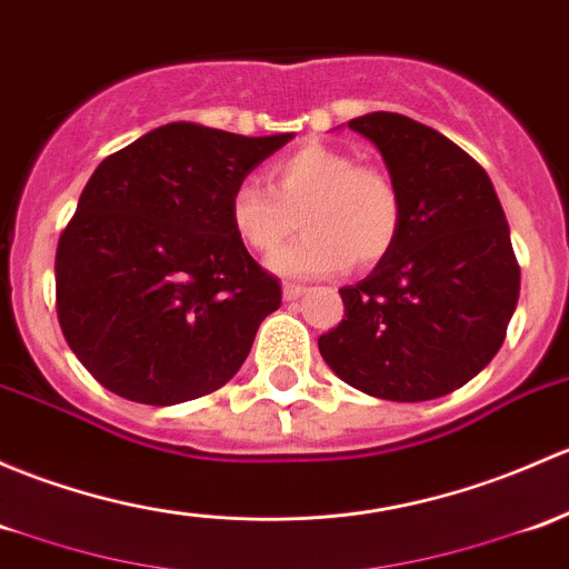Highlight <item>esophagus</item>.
Wrapping results in <instances>:
<instances>
[{
	"instance_id": "esophagus-1",
	"label": "esophagus",
	"mask_w": 569,
	"mask_h": 569,
	"mask_svg": "<svg viewBox=\"0 0 569 569\" xmlns=\"http://www.w3.org/2000/svg\"><path fill=\"white\" fill-rule=\"evenodd\" d=\"M302 286H297V283H286L283 286V300H300V297H302Z\"/></svg>"
}]
</instances>
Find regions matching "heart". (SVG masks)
I'll use <instances>...</instances> for the list:
<instances>
[{"mask_svg": "<svg viewBox=\"0 0 569 569\" xmlns=\"http://www.w3.org/2000/svg\"><path fill=\"white\" fill-rule=\"evenodd\" d=\"M306 234L269 259L283 278H325L349 264L368 269L390 256L400 234L403 201L379 166L357 163L343 149L305 143L269 169V188L239 182L229 199V223L244 248L269 256L293 230Z\"/></svg>", "mask_w": 569, "mask_h": 569, "instance_id": "1", "label": "heart"}]
</instances>
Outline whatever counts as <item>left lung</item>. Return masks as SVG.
Returning a JSON list of instances; mask_svg holds the SVG:
<instances>
[{
	"label": "left lung",
	"mask_w": 569,
	"mask_h": 569,
	"mask_svg": "<svg viewBox=\"0 0 569 569\" xmlns=\"http://www.w3.org/2000/svg\"><path fill=\"white\" fill-rule=\"evenodd\" d=\"M379 147L400 190L395 248L319 338L335 373L373 398L417 403L458 390L493 360L521 291L505 209L480 163L403 113L349 122Z\"/></svg>",
	"instance_id": "left-lung-1"
}]
</instances>
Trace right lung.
Listing matches in <instances>:
<instances>
[{"instance_id": "right-lung-1", "label": "right lung", "mask_w": 569, "mask_h": 569, "mask_svg": "<svg viewBox=\"0 0 569 569\" xmlns=\"http://www.w3.org/2000/svg\"><path fill=\"white\" fill-rule=\"evenodd\" d=\"M286 141L171 122L94 169L53 272L64 340L106 390L174 406L242 368L280 283L237 239L229 199Z\"/></svg>"}]
</instances>
